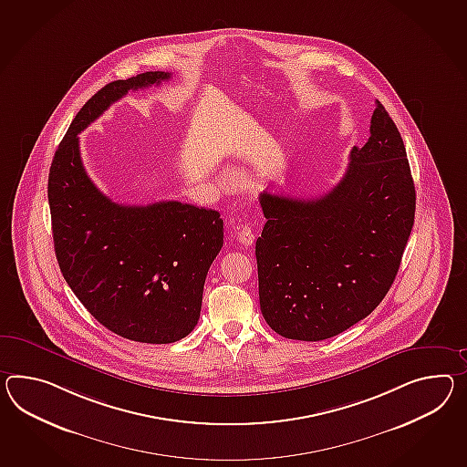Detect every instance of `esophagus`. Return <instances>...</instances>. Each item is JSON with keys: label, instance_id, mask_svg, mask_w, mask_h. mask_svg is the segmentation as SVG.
Here are the masks:
<instances>
[{"label": "esophagus", "instance_id": "34e87169", "mask_svg": "<svg viewBox=\"0 0 467 467\" xmlns=\"http://www.w3.org/2000/svg\"><path fill=\"white\" fill-rule=\"evenodd\" d=\"M236 234H238L241 244H244V246H251L254 243V234H253L250 226H246V224H239L238 223L236 224Z\"/></svg>", "mask_w": 467, "mask_h": 467}]
</instances>
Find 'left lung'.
<instances>
[{
    "instance_id": "1",
    "label": "left lung",
    "mask_w": 467,
    "mask_h": 467,
    "mask_svg": "<svg viewBox=\"0 0 467 467\" xmlns=\"http://www.w3.org/2000/svg\"><path fill=\"white\" fill-rule=\"evenodd\" d=\"M364 147L317 199L263 192L256 239L260 307L272 329L322 341L368 317L399 274L415 219V185L399 128L376 101Z\"/></svg>"
}]
</instances>
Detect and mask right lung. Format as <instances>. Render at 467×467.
Instances as JSON below:
<instances>
[{
  "mask_svg": "<svg viewBox=\"0 0 467 467\" xmlns=\"http://www.w3.org/2000/svg\"><path fill=\"white\" fill-rule=\"evenodd\" d=\"M169 79L171 72L155 70L106 84L76 114L48 173L66 282L106 329L149 344L181 341L197 326L205 275L223 248V219L179 201L113 202L86 173L78 135L126 92Z\"/></svg>",
  "mask_w": 467,
  "mask_h": 467,
  "instance_id": "obj_1",
  "label": "right lung"
}]
</instances>
